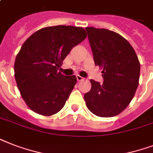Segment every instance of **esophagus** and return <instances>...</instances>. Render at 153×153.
I'll return each mask as SVG.
<instances>
[{
  "instance_id": "34e87169",
  "label": "esophagus",
  "mask_w": 153,
  "mask_h": 153,
  "mask_svg": "<svg viewBox=\"0 0 153 153\" xmlns=\"http://www.w3.org/2000/svg\"><path fill=\"white\" fill-rule=\"evenodd\" d=\"M76 78H77V80H78L79 82L84 80V78H82V77L80 76V75H76Z\"/></svg>"
}]
</instances>
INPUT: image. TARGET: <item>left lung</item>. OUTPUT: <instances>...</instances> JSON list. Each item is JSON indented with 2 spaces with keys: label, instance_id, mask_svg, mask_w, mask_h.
Wrapping results in <instances>:
<instances>
[{
  "label": "left lung",
  "instance_id": "left-lung-1",
  "mask_svg": "<svg viewBox=\"0 0 153 153\" xmlns=\"http://www.w3.org/2000/svg\"><path fill=\"white\" fill-rule=\"evenodd\" d=\"M95 66L102 69L103 83L91 79L84 100L96 116L111 117L128 106L140 78V62L131 44L121 35L105 28L86 27Z\"/></svg>",
  "mask_w": 153,
  "mask_h": 153
}]
</instances>
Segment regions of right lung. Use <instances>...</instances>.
<instances>
[{
    "label": "right lung",
    "mask_w": 153,
    "mask_h": 153,
    "mask_svg": "<svg viewBox=\"0 0 153 153\" xmlns=\"http://www.w3.org/2000/svg\"><path fill=\"white\" fill-rule=\"evenodd\" d=\"M86 37L82 27L57 25L38 30L23 44L16 57L14 75L20 95L32 111L51 116L64 106L77 79L58 70Z\"/></svg>",
    "instance_id": "right-lung-1"
}]
</instances>
